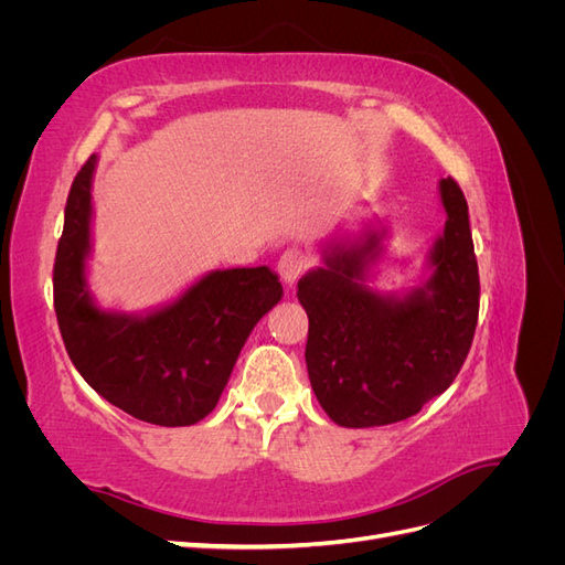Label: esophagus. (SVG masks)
Here are the masks:
<instances>
[{
    "label": "esophagus",
    "mask_w": 565,
    "mask_h": 565,
    "mask_svg": "<svg viewBox=\"0 0 565 565\" xmlns=\"http://www.w3.org/2000/svg\"><path fill=\"white\" fill-rule=\"evenodd\" d=\"M306 270V254L301 249H287L278 262V276L285 285H295Z\"/></svg>",
    "instance_id": "1"
}]
</instances>
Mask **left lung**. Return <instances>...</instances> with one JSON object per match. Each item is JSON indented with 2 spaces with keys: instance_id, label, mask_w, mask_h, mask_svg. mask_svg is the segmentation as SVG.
<instances>
[{
  "instance_id": "8db88e82",
  "label": "left lung",
  "mask_w": 565,
  "mask_h": 565,
  "mask_svg": "<svg viewBox=\"0 0 565 565\" xmlns=\"http://www.w3.org/2000/svg\"><path fill=\"white\" fill-rule=\"evenodd\" d=\"M446 226L429 245L419 285L380 292L367 270L386 252L380 218L322 245V266L297 285L309 316L306 367L320 407L347 429L417 415L440 396L471 349L478 320V264L465 193L438 181Z\"/></svg>"
}]
</instances>
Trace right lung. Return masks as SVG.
<instances>
[{
	"label": "right lung",
	"instance_id": "1",
	"mask_svg": "<svg viewBox=\"0 0 565 565\" xmlns=\"http://www.w3.org/2000/svg\"><path fill=\"white\" fill-rule=\"evenodd\" d=\"M98 156L84 164L65 204L54 264V306L73 365L98 396L158 426H191L224 393L247 337L282 299L266 266L210 270L156 309H104L89 287Z\"/></svg>",
	"mask_w": 565,
	"mask_h": 565
}]
</instances>
